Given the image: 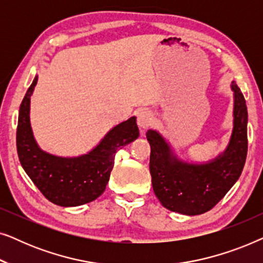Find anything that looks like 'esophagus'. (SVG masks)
Returning <instances> with one entry per match:
<instances>
[{
	"mask_svg": "<svg viewBox=\"0 0 263 263\" xmlns=\"http://www.w3.org/2000/svg\"><path fill=\"white\" fill-rule=\"evenodd\" d=\"M153 123V115L149 111H141L138 115V125L141 130H145L148 127H151Z\"/></svg>",
	"mask_w": 263,
	"mask_h": 263,
	"instance_id": "esophagus-1",
	"label": "esophagus"
}]
</instances>
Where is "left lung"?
Returning <instances> with one entry per match:
<instances>
[{"label":"left lung","mask_w":263,"mask_h":263,"mask_svg":"<svg viewBox=\"0 0 263 263\" xmlns=\"http://www.w3.org/2000/svg\"><path fill=\"white\" fill-rule=\"evenodd\" d=\"M233 130L229 146L213 160L193 164L179 160L159 133H146L151 145L149 172L158 200L168 211L197 215L212 210L242 174L248 152V110L244 96L232 81Z\"/></svg>","instance_id":"obj_1"}]
</instances>
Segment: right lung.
<instances>
[{
    "label": "right lung",
    "instance_id": "right-lung-1",
    "mask_svg": "<svg viewBox=\"0 0 263 263\" xmlns=\"http://www.w3.org/2000/svg\"><path fill=\"white\" fill-rule=\"evenodd\" d=\"M38 77L28 87L19 110L16 149L21 166L50 202L75 207L91 202L104 193L114 167L115 154L139 138L136 117L114 127L91 152L64 158L39 148L30 123V102Z\"/></svg>",
    "mask_w": 263,
    "mask_h": 263
}]
</instances>
